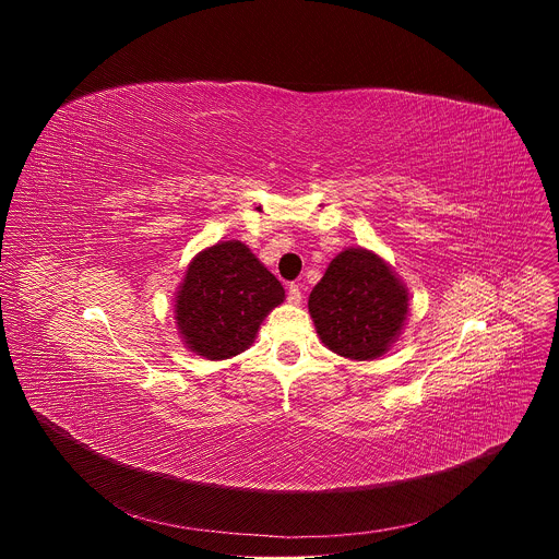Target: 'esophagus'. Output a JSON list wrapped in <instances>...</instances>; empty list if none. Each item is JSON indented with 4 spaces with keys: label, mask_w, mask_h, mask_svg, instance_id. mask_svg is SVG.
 Returning a JSON list of instances; mask_svg holds the SVG:
<instances>
[{
    "label": "esophagus",
    "mask_w": 559,
    "mask_h": 559,
    "mask_svg": "<svg viewBox=\"0 0 559 559\" xmlns=\"http://www.w3.org/2000/svg\"><path fill=\"white\" fill-rule=\"evenodd\" d=\"M287 300H289L292 305H300L302 294H300V287H298L296 283H292V285L287 287Z\"/></svg>",
    "instance_id": "1"
}]
</instances>
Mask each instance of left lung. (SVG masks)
<instances>
[{"mask_svg":"<svg viewBox=\"0 0 559 559\" xmlns=\"http://www.w3.org/2000/svg\"><path fill=\"white\" fill-rule=\"evenodd\" d=\"M307 307L325 347L352 360H373L401 334L409 294L378 254L352 248L330 263Z\"/></svg>","mask_w":559,"mask_h":559,"instance_id":"left-lung-1","label":"left lung"}]
</instances>
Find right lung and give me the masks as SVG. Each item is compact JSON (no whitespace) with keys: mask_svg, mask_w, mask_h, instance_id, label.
<instances>
[{"mask_svg":"<svg viewBox=\"0 0 559 559\" xmlns=\"http://www.w3.org/2000/svg\"><path fill=\"white\" fill-rule=\"evenodd\" d=\"M283 298V285L248 246L223 241L190 263L177 292V325L194 354L225 360L254 343L263 318Z\"/></svg>","mask_w":559,"mask_h":559,"instance_id":"obj_1","label":"right lung"}]
</instances>
